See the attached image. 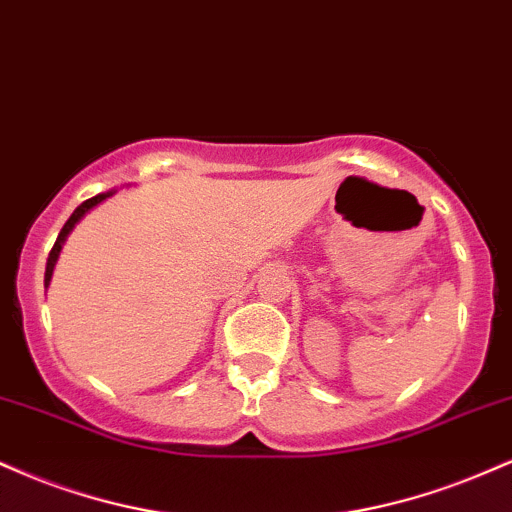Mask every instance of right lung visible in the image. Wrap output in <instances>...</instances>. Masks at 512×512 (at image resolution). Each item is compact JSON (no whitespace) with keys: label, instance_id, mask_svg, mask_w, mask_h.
Masks as SVG:
<instances>
[{"label":"right lung","instance_id":"add662e5","mask_svg":"<svg viewBox=\"0 0 512 512\" xmlns=\"http://www.w3.org/2000/svg\"><path fill=\"white\" fill-rule=\"evenodd\" d=\"M109 195H114V190H109V193H100V195L90 197V200H85L83 205H78V207H76V212L71 214L69 221H66V224H64V229L59 231V236H57V243H54V248H52V252H49V257H47V269H45V286H49V281H52V272H54V264H57V260H59L61 245H64L66 236H69V233L73 231V226H76L78 221L83 219L85 214H88L92 207H97V205H100V202L107 200Z\"/></svg>","mask_w":512,"mask_h":512}]
</instances>
